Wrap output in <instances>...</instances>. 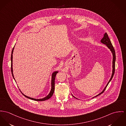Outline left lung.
Segmentation results:
<instances>
[{"mask_svg": "<svg viewBox=\"0 0 126 126\" xmlns=\"http://www.w3.org/2000/svg\"><path fill=\"white\" fill-rule=\"evenodd\" d=\"M101 43H102V44H104V45H106L107 47L110 49V50L111 51V53H112V55H113V61H112V68H112V75H111V77L110 79H109V81H108V83H107V85L106 86V87H105V88L104 89V90H103V91H102V92H101L100 94H99L98 95H96L95 96L93 97V98H94V97H97V96L100 95L101 94H102V93H104V92L105 90H106V88H107V85H108L109 83L110 82V81L111 80V79H112V78L113 77V76H114V73H115V62H116V54H115V49L114 48V47H113V46H112V43H111V42L110 40V39H109V37H108V36L107 32H106V33L104 34L103 38L101 40ZM72 95L73 97H74V98L77 99L76 97H74L72 94Z\"/></svg>", "mask_w": 126, "mask_h": 126, "instance_id": "obj_1", "label": "left lung"}]
</instances>
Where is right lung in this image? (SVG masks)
I'll use <instances>...</instances> for the list:
<instances>
[{
	"label": "right lung",
	"instance_id": "obj_1",
	"mask_svg": "<svg viewBox=\"0 0 126 126\" xmlns=\"http://www.w3.org/2000/svg\"><path fill=\"white\" fill-rule=\"evenodd\" d=\"M14 47H13V48L12 50V52H11V73H12V76L13 79H14V80H15V78L14 77V75H13V68H12V59H13V50H14ZM58 72V70L57 71H55L54 72H53L52 73V77H51V91L46 96V97H44L43 98H42V99H35V98H31V97H29V96H27L26 95H25V94H24L20 90V91L21 92V93H22V94L26 98H29L30 99H31V100H34V101H45L46 100H47L49 99V98H50L52 96L53 94H54V91H55V78L56 76V75L57 74Z\"/></svg>",
	"mask_w": 126,
	"mask_h": 126
}]
</instances>
